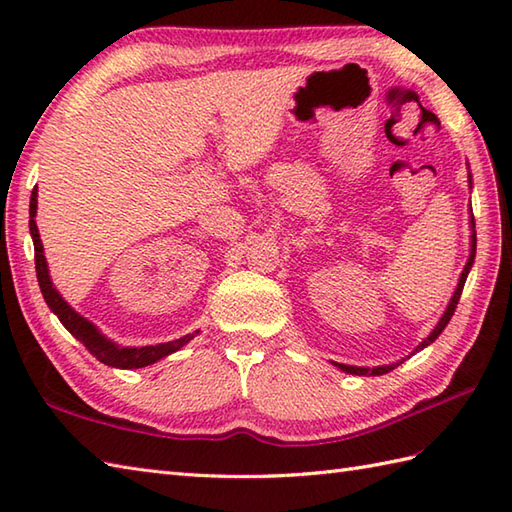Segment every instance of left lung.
I'll return each instance as SVG.
<instances>
[{"label": "left lung", "mask_w": 512, "mask_h": 512, "mask_svg": "<svg viewBox=\"0 0 512 512\" xmlns=\"http://www.w3.org/2000/svg\"><path fill=\"white\" fill-rule=\"evenodd\" d=\"M469 184H473V182H471V173H469ZM471 228H473V233H471V255H469V262H466V266H464V270H462V275H460L458 288H455V292H453V297H451V301H449L447 310H444L442 319H440V321H438V325H436V330H433V332L427 336V339H424V341L416 347V350H413V354L420 352L422 347H427V345H431L433 341L438 339V336L442 334V330L447 328V323L451 321L455 308H458V301H460V295H462L464 281H466V277H469V270H471V266H473V262H475V246H477V237H475V220H473V213H471ZM402 361H405V358H402ZM402 361H398V363H391V365H383V367H354V365H343V363H334V365L339 367V369H343L345 374H356V376H383V374L391 372V369H396Z\"/></svg>", "instance_id": "left-lung-1"}]
</instances>
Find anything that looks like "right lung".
<instances>
[{"mask_svg": "<svg viewBox=\"0 0 512 512\" xmlns=\"http://www.w3.org/2000/svg\"><path fill=\"white\" fill-rule=\"evenodd\" d=\"M35 215H37V187L32 189L30 195V235H32V242H35V268H37V281H39V288H41V295L46 299L48 308L57 314L59 321L65 325V330H68L76 341H81L85 347H88V352L92 356L99 358L101 363L110 365V367H118V369H138V367H147L151 363L160 361V358H165L173 352H178L182 345H187L195 334H187L182 336V339L176 341H169V343H158V345H145V347H121L116 345L114 341L107 339L99 330H96V325L90 323L85 317H81L79 312H74L68 301H65L57 288L52 286L50 281V273H48V262H46V255H43V244H41V237H39V228L35 222Z\"/></svg>", "mask_w": 512, "mask_h": 512, "instance_id": "add662e5", "label": "right lung"}]
</instances>
